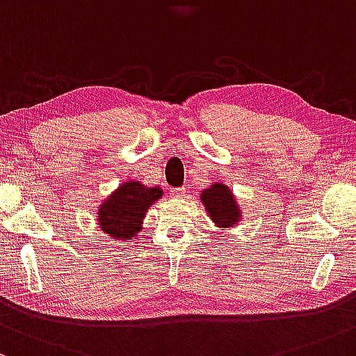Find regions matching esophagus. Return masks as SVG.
<instances>
[{
	"label": "esophagus",
	"instance_id": "obj_1",
	"mask_svg": "<svg viewBox=\"0 0 356 356\" xmlns=\"http://www.w3.org/2000/svg\"><path fill=\"white\" fill-rule=\"evenodd\" d=\"M186 193L185 186H178V188H170V195L173 198H183Z\"/></svg>",
	"mask_w": 356,
	"mask_h": 356
}]
</instances>
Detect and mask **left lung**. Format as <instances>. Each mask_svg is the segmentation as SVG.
I'll return each mask as SVG.
<instances>
[{"mask_svg":"<svg viewBox=\"0 0 356 356\" xmlns=\"http://www.w3.org/2000/svg\"><path fill=\"white\" fill-rule=\"evenodd\" d=\"M207 213L218 229H229L241 222V209L235 202L234 193L223 183H213L200 193Z\"/></svg>","mask_w":356,"mask_h":356,"instance_id":"obj_1","label":"left lung"}]
</instances>
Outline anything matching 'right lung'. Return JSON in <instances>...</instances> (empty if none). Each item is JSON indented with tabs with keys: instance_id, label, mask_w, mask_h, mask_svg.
Segmentation results:
<instances>
[{
	"instance_id": "add662e5",
	"label": "right lung",
	"mask_w": 356,
	"mask_h": 356,
	"mask_svg": "<svg viewBox=\"0 0 356 356\" xmlns=\"http://www.w3.org/2000/svg\"><path fill=\"white\" fill-rule=\"evenodd\" d=\"M161 197L159 186H145L139 181L122 183L99 205V227L115 241L131 242L141 232L146 211Z\"/></svg>"
}]
</instances>
